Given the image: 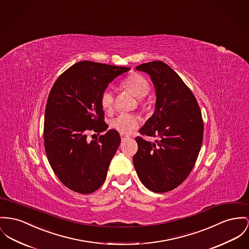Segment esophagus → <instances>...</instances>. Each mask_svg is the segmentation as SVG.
Instances as JSON below:
<instances>
[{"mask_svg": "<svg viewBox=\"0 0 249 249\" xmlns=\"http://www.w3.org/2000/svg\"><path fill=\"white\" fill-rule=\"evenodd\" d=\"M120 136H121L122 141H124V140H125V139H127V138H128V136H127V135H124V134H121Z\"/></svg>", "mask_w": 249, "mask_h": 249, "instance_id": "obj_1", "label": "esophagus"}]
</instances>
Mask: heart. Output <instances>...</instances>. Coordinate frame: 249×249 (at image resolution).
Wrapping results in <instances>:
<instances>
[{"instance_id":"heart-1","label":"heart","mask_w":249,"mask_h":249,"mask_svg":"<svg viewBox=\"0 0 249 249\" xmlns=\"http://www.w3.org/2000/svg\"><path fill=\"white\" fill-rule=\"evenodd\" d=\"M122 87L132 92L135 96L139 97V103L142 107L144 108L146 107L147 104L143 97L148 94L150 85L142 75L133 73L122 82ZM100 104L105 112L111 113L113 111L115 95L111 89L107 88L102 91L100 96ZM140 122V118L136 114L122 113L110 121V126L121 134L127 135L139 126Z\"/></svg>"}]
</instances>
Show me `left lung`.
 <instances>
[{
	"label": "left lung",
	"mask_w": 249,
	"mask_h": 249,
	"mask_svg": "<svg viewBox=\"0 0 249 249\" xmlns=\"http://www.w3.org/2000/svg\"><path fill=\"white\" fill-rule=\"evenodd\" d=\"M136 69L149 74L157 93L155 112L139 132L160 140L154 144L138 136L133 163L147 189L166 193L178 187L196 162L203 142L202 114L192 90L166 63L152 61Z\"/></svg>",
	"instance_id": "8db88e82"
}]
</instances>
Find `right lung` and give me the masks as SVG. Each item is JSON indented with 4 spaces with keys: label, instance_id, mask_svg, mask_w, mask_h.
I'll return each mask as SVG.
<instances>
[{
    "label": "right lung",
    "instance_id": "add662e5",
    "mask_svg": "<svg viewBox=\"0 0 249 249\" xmlns=\"http://www.w3.org/2000/svg\"><path fill=\"white\" fill-rule=\"evenodd\" d=\"M127 71L126 67L80 61L61 73L51 89L44 116L45 153L55 176L73 192L91 194L105 182L120 134L110 129L90 142L88 135L107 128L101 93Z\"/></svg>",
    "mask_w": 249,
    "mask_h": 249
}]
</instances>
